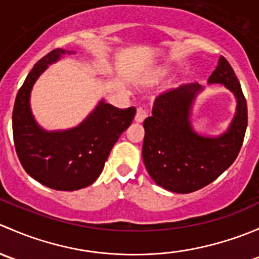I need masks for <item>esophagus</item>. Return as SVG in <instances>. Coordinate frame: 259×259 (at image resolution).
Here are the masks:
<instances>
[{"mask_svg":"<svg viewBox=\"0 0 259 259\" xmlns=\"http://www.w3.org/2000/svg\"><path fill=\"white\" fill-rule=\"evenodd\" d=\"M146 116H148V110L145 108H143V106H140V108H138L137 114H135V121L143 122Z\"/></svg>","mask_w":259,"mask_h":259,"instance_id":"1","label":"esophagus"}]
</instances>
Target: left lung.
Returning a JSON list of instances; mask_svg holds the SVG:
<instances>
[{
	"label": "left lung",
	"instance_id": "left-lung-1",
	"mask_svg": "<svg viewBox=\"0 0 259 259\" xmlns=\"http://www.w3.org/2000/svg\"><path fill=\"white\" fill-rule=\"evenodd\" d=\"M236 95L238 105L231 127L219 138L192 130L190 108L199 85L180 86L156 96L153 115L144 120L143 160L154 182L174 193L195 192L214 182L238 156L248 124L247 101L233 67L224 56L209 76Z\"/></svg>",
	"mask_w": 259,
	"mask_h": 259
}]
</instances>
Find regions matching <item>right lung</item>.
<instances>
[{
  "label": "right lung",
  "mask_w": 259,
  "mask_h": 259,
  "mask_svg": "<svg viewBox=\"0 0 259 259\" xmlns=\"http://www.w3.org/2000/svg\"><path fill=\"white\" fill-rule=\"evenodd\" d=\"M65 50L55 49L33 65L18 90L12 114L15 149L26 173L55 190H77L93 184L103 171L111 149L134 119V106L119 109L101 101L75 129L48 133L33 120L30 91L48 64Z\"/></svg>",
  "instance_id": "1"
}]
</instances>
